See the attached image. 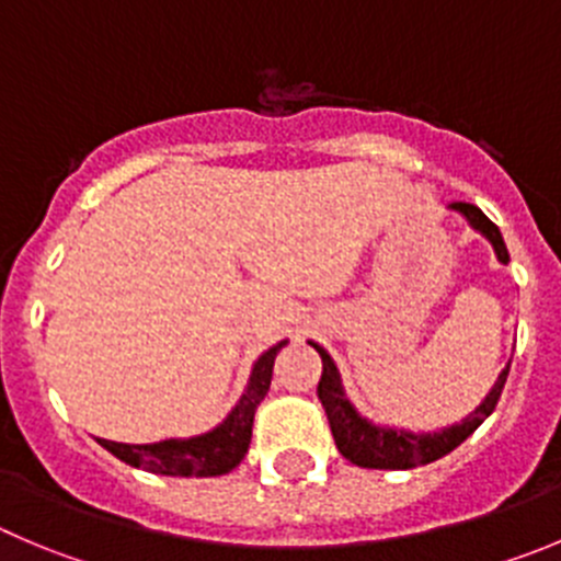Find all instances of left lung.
Instances as JSON below:
<instances>
[{"instance_id":"8db88e82","label":"left lung","mask_w":561,"mask_h":561,"mask_svg":"<svg viewBox=\"0 0 561 561\" xmlns=\"http://www.w3.org/2000/svg\"><path fill=\"white\" fill-rule=\"evenodd\" d=\"M451 209L462 213V216L468 218L470 227L493 243L501 263L504 265L510 263V251H506L504 238H501V229L495 227V224L490 221V218L476 207V204L454 202ZM310 345L321 354V363H323L321 381H318V399H321L323 410H327L334 446H337V451L343 454L348 462L359 465V468L407 470V468H417V465H428L434 462V459L451 454L459 443H465V439H468L470 434L486 421V417L493 415L495 404H499L501 399V392H504L506 376H510V363H506V368L501 370L499 379H495L493 390L486 392L484 401H481L468 417H462V423H454V426L439 428V432L434 434H415V432H407V428L376 426V423H370L368 417L359 415V412L354 410L352 401L345 399L337 365L332 363V357L323 352L321 345L312 343V340Z\"/></svg>"}]
</instances>
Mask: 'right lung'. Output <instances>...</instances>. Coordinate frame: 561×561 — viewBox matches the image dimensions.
<instances>
[{
	"label": "right lung",
	"mask_w": 561,
	"mask_h": 561,
	"mask_svg": "<svg viewBox=\"0 0 561 561\" xmlns=\"http://www.w3.org/2000/svg\"><path fill=\"white\" fill-rule=\"evenodd\" d=\"M285 343L287 340H282V343L271 345L265 354H260L240 401L213 432L185 439H160V443H146V446H129V443H113V439L99 437V446L107 448L122 462L133 465V468H144L149 473L196 476V479L229 473V470L238 468L240 459L249 451L254 412L260 401L268 396L274 359Z\"/></svg>",
	"instance_id": "1"
}]
</instances>
